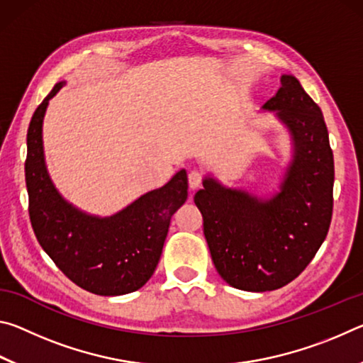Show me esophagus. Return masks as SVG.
<instances>
[{
  "mask_svg": "<svg viewBox=\"0 0 363 363\" xmlns=\"http://www.w3.org/2000/svg\"><path fill=\"white\" fill-rule=\"evenodd\" d=\"M201 181H203V174H201L200 171H196V169L190 171L189 173V187L190 189L192 190L199 189L201 186Z\"/></svg>",
  "mask_w": 363,
  "mask_h": 363,
  "instance_id": "esophagus-1",
  "label": "esophagus"
}]
</instances>
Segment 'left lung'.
<instances>
[{
    "mask_svg": "<svg viewBox=\"0 0 363 363\" xmlns=\"http://www.w3.org/2000/svg\"><path fill=\"white\" fill-rule=\"evenodd\" d=\"M286 128L291 158L267 195L227 187L211 173L194 201L214 267L243 291H272L303 272L328 233L335 164L320 107L293 75L262 106Z\"/></svg>",
    "mask_w": 363,
    "mask_h": 363,
    "instance_id": "obj_1",
    "label": "left lung"
}]
</instances>
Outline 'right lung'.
Segmentation results:
<instances>
[{
  "label": "right lung",
  "mask_w": 363,
  "mask_h": 363,
  "mask_svg": "<svg viewBox=\"0 0 363 363\" xmlns=\"http://www.w3.org/2000/svg\"><path fill=\"white\" fill-rule=\"evenodd\" d=\"M54 86L35 110L27 133L26 182L28 213L36 238L56 266L83 290L120 296L147 284L162 256L171 216L187 200V173L179 169L164 184L140 195L112 216L79 210L49 176L43 145V121Z\"/></svg>",
  "instance_id": "right-lung-1"
}]
</instances>
